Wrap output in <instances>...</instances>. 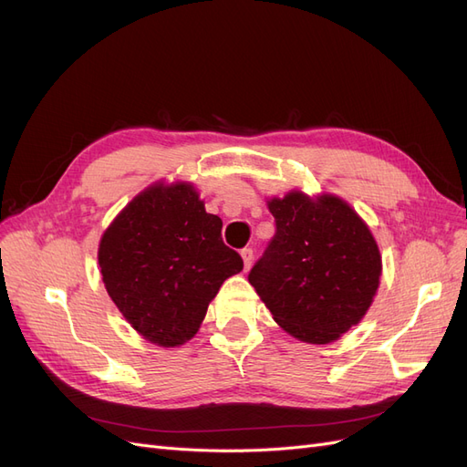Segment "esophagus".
<instances>
[{
	"instance_id": "1",
	"label": "esophagus",
	"mask_w": 467,
	"mask_h": 467,
	"mask_svg": "<svg viewBox=\"0 0 467 467\" xmlns=\"http://www.w3.org/2000/svg\"><path fill=\"white\" fill-rule=\"evenodd\" d=\"M242 259H244L245 268H249V266H251V263H253V249H251V247L242 249Z\"/></svg>"
}]
</instances>
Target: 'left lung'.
I'll use <instances>...</instances> for the list:
<instances>
[{
  "label": "left lung",
  "instance_id": "obj_1",
  "mask_svg": "<svg viewBox=\"0 0 467 467\" xmlns=\"http://www.w3.org/2000/svg\"><path fill=\"white\" fill-rule=\"evenodd\" d=\"M276 232L249 271L275 321L306 343L327 345L357 325L379 285L374 237L347 202L294 191L268 201Z\"/></svg>",
  "mask_w": 467,
  "mask_h": 467
}]
</instances>
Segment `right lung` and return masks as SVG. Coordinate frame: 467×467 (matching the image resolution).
Returning a JSON list of instances; mask_svg holds the SVG:
<instances>
[{
	"mask_svg": "<svg viewBox=\"0 0 467 467\" xmlns=\"http://www.w3.org/2000/svg\"><path fill=\"white\" fill-rule=\"evenodd\" d=\"M110 300L148 341L177 347L199 331L222 282L244 268L187 182L153 185L126 206L99 245Z\"/></svg>",
	"mask_w": 467,
	"mask_h": 467,
	"instance_id": "add662e5",
	"label": "right lung"
}]
</instances>
